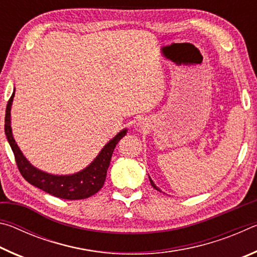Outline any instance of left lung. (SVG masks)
Masks as SVG:
<instances>
[{
	"label": "left lung",
	"instance_id": "1",
	"mask_svg": "<svg viewBox=\"0 0 257 257\" xmlns=\"http://www.w3.org/2000/svg\"><path fill=\"white\" fill-rule=\"evenodd\" d=\"M149 178H150V181H151V185H152V187H153V188H155L156 190H159V191H162V190H161V189L159 188V187H158V186H156V185L154 184V182H153V180H152V179H151V177H150V176H149Z\"/></svg>",
	"mask_w": 257,
	"mask_h": 257
}]
</instances>
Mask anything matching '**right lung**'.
Here are the masks:
<instances>
[{"label":"right lung","mask_w":257,"mask_h":257,"mask_svg":"<svg viewBox=\"0 0 257 257\" xmlns=\"http://www.w3.org/2000/svg\"><path fill=\"white\" fill-rule=\"evenodd\" d=\"M15 92L16 89H14V93H12L7 105L4 132H6L7 139L15 154L16 162L21 176L29 184L59 198L72 201V199H84L96 194L105 181L113 151H114L120 139L127 135L128 129H122L110 142H107L96 158L82 170L72 173V175H52V173L45 172L34 167L26 159V156L15 141L11 128V107Z\"/></svg>","instance_id":"add662e5"}]
</instances>
